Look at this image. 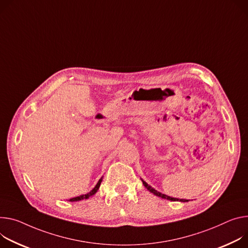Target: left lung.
I'll return each mask as SVG.
<instances>
[{"mask_svg":"<svg viewBox=\"0 0 248 248\" xmlns=\"http://www.w3.org/2000/svg\"><path fill=\"white\" fill-rule=\"evenodd\" d=\"M141 181H142V184L144 185V187L150 192V193H152V194H154L155 196H157V197H160V198H162V199H165V200H169V201H179V202H188V200H185V199H178V198H173V197H170V196H167V195H165V194H162V193H160V192H158L157 190H155L154 188H152L150 185H148L144 180H142L141 179Z\"/></svg>","mask_w":248,"mask_h":248,"instance_id":"1","label":"left lung"}]
</instances>
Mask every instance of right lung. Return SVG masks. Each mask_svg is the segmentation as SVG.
I'll list each match as a JSON object with an SVG mask.
<instances>
[{"label": "right lung", "instance_id": "add662e5", "mask_svg": "<svg viewBox=\"0 0 248 248\" xmlns=\"http://www.w3.org/2000/svg\"><path fill=\"white\" fill-rule=\"evenodd\" d=\"M102 181H103V177L99 180L98 183H97V185H96V186H95L91 191H90L89 193H87V194H85V195H81V196L75 197V198H71V199H69L68 201H69V202H77V201H81V200H84V199H88V198H90L91 196L95 195V194L97 193V191L99 190V188H100V185H101Z\"/></svg>", "mask_w": 248, "mask_h": 248}]
</instances>
